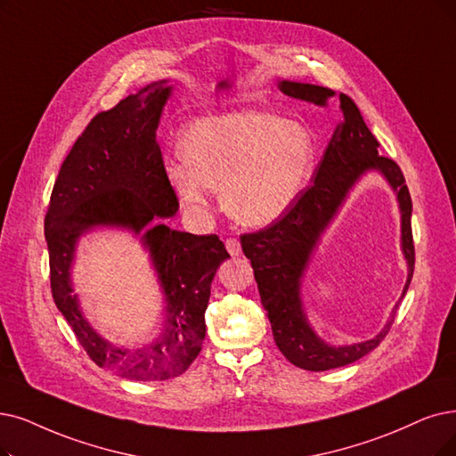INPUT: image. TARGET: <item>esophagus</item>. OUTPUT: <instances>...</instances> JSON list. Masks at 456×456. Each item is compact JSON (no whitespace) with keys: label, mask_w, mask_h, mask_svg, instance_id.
Returning <instances> with one entry per match:
<instances>
[{"label":"esophagus","mask_w":456,"mask_h":456,"mask_svg":"<svg viewBox=\"0 0 456 456\" xmlns=\"http://www.w3.org/2000/svg\"><path fill=\"white\" fill-rule=\"evenodd\" d=\"M224 245H226V250L230 252V256H240V254H241V243L235 238L226 240Z\"/></svg>","instance_id":"obj_1"}]
</instances>
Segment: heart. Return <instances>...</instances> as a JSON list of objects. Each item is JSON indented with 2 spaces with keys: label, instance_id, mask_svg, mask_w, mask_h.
Wrapping results in <instances>:
<instances>
[{
  "label": "heart",
  "instance_id": "1",
  "mask_svg": "<svg viewBox=\"0 0 456 456\" xmlns=\"http://www.w3.org/2000/svg\"><path fill=\"white\" fill-rule=\"evenodd\" d=\"M181 157L167 167L177 198L208 206V189L235 223L267 228L297 204L316 167L313 136L303 125L264 110H233L191 123Z\"/></svg>",
  "mask_w": 456,
  "mask_h": 456
}]
</instances>
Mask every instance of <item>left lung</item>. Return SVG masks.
<instances>
[{"mask_svg":"<svg viewBox=\"0 0 456 456\" xmlns=\"http://www.w3.org/2000/svg\"><path fill=\"white\" fill-rule=\"evenodd\" d=\"M277 86L284 95L316 106H327L330 99L337 95L333 89L314 84L279 80ZM338 101L342 119L327 143L313 185L279 223L256 233L241 235V247L252 264L262 305L271 322L273 338L291 365L313 372L346 367L372 352L386 338L396 316L398 304L385 330L376 338L355 345L333 346L314 331L302 306V281L321 235L334 220L358 179L369 171H376L388 181L401 211V248L409 265V279L399 303L406 296L415 264L411 198L404 175L395 160L378 155L379 143L369 131L357 104L344 94H338Z\"/></svg>","mask_w":456,"mask_h":456,"instance_id":"1","label":"left lung"}]
</instances>
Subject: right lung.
Segmentation results:
<instances>
[{
	"label": "right lung",
	"instance_id": "obj_1",
	"mask_svg": "<svg viewBox=\"0 0 456 456\" xmlns=\"http://www.w3.org/2000/svg\"><path fill=\"white\" fill-rule=\"evenodd\" d=\"M172 89L168 80L153 82L91 119L63 160L45 218L58 311L99 367L140 381L175 378L191 367L206 337L213 277L230 258L215 233L192 235L162 223L179 209L157 143ZM102 227L135 235L163 291L161 331L140 349L104 339L85 318L71 284L79 240Z\"/></svg>",
	"mask_w": 456,
	"mask_h": 456
}]
</instances>
